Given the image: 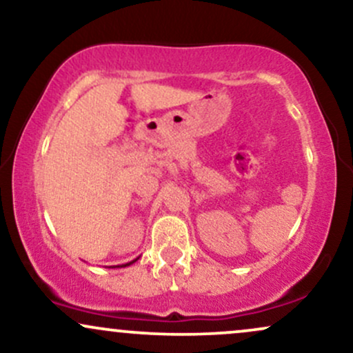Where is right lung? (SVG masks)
Instances as JSON below:
<instances>
[{
    "mask_svg": "<svg viewBox=\"0 0 353 353\" xmlns=\"http://www.w3.org/2000/svg\"><path fill=\"white\" fill-rule=\"evenodd\" d=\"M137 259H139V257H137ZM137 259H134V261H131V262H128V264H123V265H121V267H128V265H131V264H134V262L137 261ZM117 267H119V265H117Z\"/></svg>",
    "mask_w": 353,
    "mask_h": 353,
    "instance_id": "right-lung-1",
    "label": "right lung"
}]
</instances>
